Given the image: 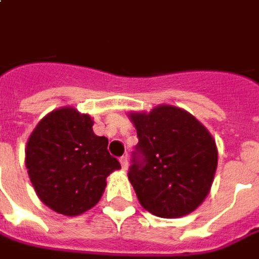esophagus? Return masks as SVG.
Instances as JSON below:
<instances>
[{
  "instance_id": "obj_1",
  "label": "esophagus",
  "mask_w": 259,
  "mask_h": 259,
  "mask_svg": "<svg viewBox=\"0 0 259 259\" xmlns=\"http://www.w3.org/2000/svg\"><path fill=\"white\" fill-rule=\"evenodd\" d=\"M120 164H122L123 170H127V167H129V159H127V156L120 157Z\"/></svg>"
}]
</instances>
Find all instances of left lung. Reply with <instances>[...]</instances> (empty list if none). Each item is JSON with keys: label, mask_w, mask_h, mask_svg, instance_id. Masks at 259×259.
Here are the masks:
<instances>
[{"label": "left lung", "mask_w": 259, "mask_h": 259, "mask_svg": "<svg viewBox=\"0 0 259 259\" xmlns=\"http://www.w3.org/2000/svg\"><path fill=\"white\" fill-rule=\"evenodd\" d=\"M137 130V156L129 180L144 210L179 218L208 196L218 152L211 133L187 110L159 105L150 112H130Z\"/></svg>", "instance_id": "8db88e82"}]
</instances>
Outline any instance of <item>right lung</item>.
Returning <instances> with one entry per match:
<instances>
[{
	"instance_id": "1",
	"label": "right lung",
	"mask_w": 259,
	"mask_h": 259,
	"mask_svg": "<svg viewBox=\"0 0 259 259\" xmlns=\"http://www.w3.org/2000/svg\"><path fill=\"white\" fill-rule=\"evenodd\" d=\"M93 119L75 107L52 110L26 142L25 166L36 196L51 210L75 217L99 203L106 177L120 168Z\"/></svg>"
}]
</instances>
